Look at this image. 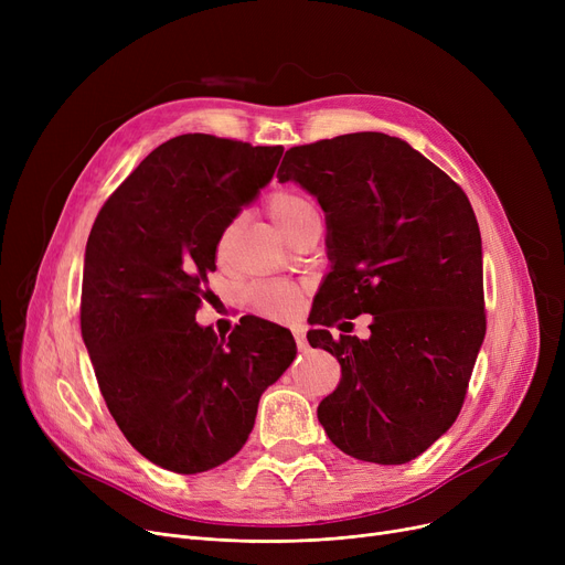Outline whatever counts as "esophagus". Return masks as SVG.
<instances>
[{
    "instance_id": "esophagus-1",
    "label": "esophagus",
    "mask_w": 565,
    "mask_h": 565,
    "mask_svg": "<svg viewBox=\"0 0 565 565\" xmlns=\"http://www.w3.org/2000/svg\"><path fill=\"white\" fill-rule=\"evenodd\" d=\"M292 337H295V343H298L300 350H307L309 343H307V337H305V330H302V328H295V330H292Z\"/></svg>"
}]
</instances>
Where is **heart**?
<instances>
[{"label": "heart", "mask_w": 565, "mask_h": 565, "mask_svg": "<svg viewBox=\"0 0 565 565\" xmlns=\"http://www.w3.org/2000/svg\"><path fill=\"white\" fill-rule=\"evenodd\" d=\"M318 213L316 205L290 190H279L270 199H267V215L275 222V226L288 235L295 226H300L309 215ZM233 224L222 233L220 237V249L226 247L233 235ZM300 302V288L290 284H260L249 290V307L267 318H286Z\"/></svg>", "instance_id": "heart-1"}]
</instances>
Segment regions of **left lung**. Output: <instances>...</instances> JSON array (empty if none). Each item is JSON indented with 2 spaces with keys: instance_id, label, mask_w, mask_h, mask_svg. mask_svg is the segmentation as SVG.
Here are the masks:
<instances>
[{
  "instance_id": "obj_1",
  "label": "left lung",
  "mask_w": 565,
  "mask_h": 565,
  "mask_svg": "<svg viewBox=\"0 0 565 565\" xmlns=\"http://www.w3.org/2000/svg\"><path fill=\"white\" fill-rule=\"evenodd\" d=\"M277 178L313 194L328 220L332 265L307 339L334 354L341 382L320 401L318 422L352 458L409 462L454 426L486 339L471 203L439 167L384 132L295 146ZM360 312L374 316L369 340L329 334Z\"/></svg>"
}]
</instances>
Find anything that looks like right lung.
<instances>
[{
	"label": "right lung",
	"instance_id": "obj_1",
	"mask_svg": "<svg viewBox=\"0 0 565 565\" xmlns=\"http://www.w3.org/2000/svg\"><path fill=\"white\" fill-rule=\"evenodd\" d=\"M281 146L181 135L126 178L84 252L82 339L116 426L153 465L207 471L247 441L292 334L247 318L228 341L194 320L226 226L273 181Z\"/></svg>",
	"mask_w": 565,
	"mask_h": 565
}]
</instances>
